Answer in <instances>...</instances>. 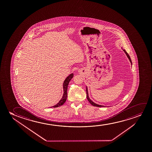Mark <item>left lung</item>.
Instances as JSON below:
<instances>
[{
	"label": "left lung",
	"mask_w": 152,
	"mask_h": 152,
	"mask_svg": "<svg viewBox=\"0 0 152 152\" xmlns=\"http://www.w3.org/2000/svg\"><path fill=\"white\" fill-rule=\"evenodd\" d=\"M122 50L124 51V52H125V54H126L127 58H128V59H129V60L130 61V62L131 63V65H132V61H131V58H130V57L129 56V54H128V53L126 52V51L124 49L122 48ZM86 93H87V100H88V101L90 102V103L92 105H93V106H96V107H105V106H104V105H99V104H96V103H94V102H93V101H92L90 99L89 96V94H88V90L87 86H86Z\"/></svg>",
	"instance_id": "left-lung-1"
}]
</instances>
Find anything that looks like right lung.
I'll return each mask as SVG.
<instances>
[{
    "mask_svg": "<svg viewBox=\"0 0 152 152\" xmlns=\"http://www.w3.org/2000/svg\"><path fill=\"white\" fill-rule=\"evenodd\" d=\"M73 76H74V74L73 73H71V74L67 76V77L65 79L63 83V94L62 98L61 100L59 101V102L56 104L55 105L53 106H51L50 107H57L59 106L62 105L64 103L66 100L67 96V87L69 85V81H71V79H72Z\"/></svg>",
    "mask_w": 152,
    "mask_h": 152,
    "instance_id": "add662e5",
    "label": "right lung"
}]
</instances>
